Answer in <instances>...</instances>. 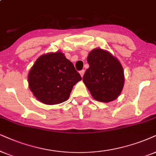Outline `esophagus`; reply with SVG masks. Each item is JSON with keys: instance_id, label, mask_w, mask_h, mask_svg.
<instances>
[{"instance_id": "1", "label": "esophagus", "mask_w": 156, "mask_h": 156, "mask_svg": "<svg viewBox=\"0 0 156 156\" xmlns=\"http://www.w3.org/2000/svg\"><path fill=\"white\" fill-rule=\"evenodd\" d=\"M79 73H80V76L83 77V75H84L85 70H80V71Z\"/></svg>"}]
</instances>
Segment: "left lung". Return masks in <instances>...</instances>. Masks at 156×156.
<instances>
[{
	"label": "left lung",
	"instance_id": "1",
	"mask_svg": "<svg viewBox=\"0 0 156 156\" xmlns=\"http://www.w3.org/2000/svg\"><path fill=\"white\" fill-rule=\"evenodd\" d=\"M87 62L89 65L83 81L94 99L107 103L121 94L125 83L123 68L111 53L96 48L90 51Z\"/></svg>",
	"mask_w": 156,
	"mask_h": 156
}]
</instances>
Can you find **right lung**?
<instances>
[{"label":"right lung","instance_id":"add662e5","mask_svg":"<svg viewBox=\"0 0 156 156\" xmlns=\"http://www.w3.org/2000/svg\"><path fill=\"white\" fill-rule=\"evenodd\" d=\"M81 79L73 64L60 52L41 55L28 75L31 91L48 105L67 101L74 85Z\"/></svg>","mask_w":156,"mask_h":156}]
</instances>
